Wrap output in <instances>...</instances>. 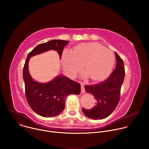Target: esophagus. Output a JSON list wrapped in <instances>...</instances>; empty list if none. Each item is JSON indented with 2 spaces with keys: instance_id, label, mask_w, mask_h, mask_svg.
<instances>
[{
  "instance_id": "obj_1",
  "label": "esophagus",
  "mask_w": 149,
  "mask_h": 149,
  "mask_svg": "<svg viewBox=\"0 0 149 149\" xmlns=\"http://www.w3.org/2000/svg\"><path fill=\"white\" fill-rule=\"evenodd\" d=\"M81 93H84L86 92V90H85V88H84V84L82 83L81 84Z\"/></svg>"
}]
</instances>
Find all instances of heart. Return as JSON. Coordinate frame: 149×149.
I'll return each mask as SVG.
<instances>
[{
  "instance_id": "b5f03b06",
  "label": "heart",
  "mask_w": 149,
  "mask_h": 149,
  "mask_svg": "<svg viewBox=\"0 0 149 149\" xmlns=\"http://www.w3.org/2000/svg\"><path fill=\"white\" fill-rule=\"evenodd\" d=\"M113 52L97 42L83 43L75 46L72 51L65 49L62 54V62L67 74L75 77L84 67L87 72L82 77L90 75L94 81L107 78L115 64Z\"/></svg>"
}]
</instances>
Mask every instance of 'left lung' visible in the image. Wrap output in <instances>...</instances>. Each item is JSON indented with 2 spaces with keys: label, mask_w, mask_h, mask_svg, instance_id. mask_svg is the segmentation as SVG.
<instances>
[{
  "label": "left lung",
  "mask_w": 149,
  "mask_h": 149,
  "mask_svg": "<svg viewBox=\"0 0 149 149\" xmlns=\"http://www.w3.org/2000/svg\"><path fill=\"white\" fill-rule=\"evenodd\" d=\"M116 67L109 78L97 84L85 86L86 91L93 94L96 105L91 110L82 109L86 117L93 119H104L115 110L120 98V91L125 77L123 59L115 52Z\"/></svg>",
  "instance_id": "obj_1"
}]
</instances>
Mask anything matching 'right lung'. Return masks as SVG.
Instances as JSON below:
<instances>
[{
  "label": "right lung",
  "instance_id": "right-lung-1",
  "mask_svg": "<svg viewBox=\"0 0 149 149\" xmlns=\"http://www.w3.org/2000/svg\"><path fill=\"white\" fill-rule=\"evenodd\" d=\"M68 42L60 39L49 40L37 45L27 56L23 70L26 97L32 110L42 117H52L61 114L65 109L66 98L70 94H79L81 86L62 74L48 82L35 81L29 71L30 58L54 50L61 58L63 48Z\"/></svg>",
  "mask_w": 149,
  "mask_h": 149
}]
</instances>
